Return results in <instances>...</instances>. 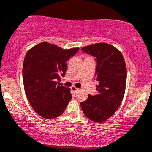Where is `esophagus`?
Wrapping results in <instances>:
<instances>
[{
  "label": "esophagus",
  "instance_id": "esophagus-1",
  "mask_svg": "<svg viewBox=\"0 0 152 152\" xmlns=\"http://www.w3.org/2000/svg\"><path fill=\"white\" fill-rule=\"evenodd\" d=\"M71 90H72L73 92H75V93H77V92H78V91H79V90H80L79 88H75V86L72 87Z\"/></svg>",
  "mask_w": 152,
  "mask_h": 152
}]
</instances>
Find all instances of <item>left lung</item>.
I'll use <instances>...</instances> for the list:
<instances>
[{"label": "left lung", "instance_id": "left-lung-1", "mask_svg": "<svg viewBox=\"0 0 152 152\" xmlns=\"http://www.w3.org/2000/svg\"><path fill=\"white\" fill-rule=\"evenodd\" d=\"M97 62L95 76L98 93L88 95L81 108L87 118L101 123L113 115L124 98L126 85V67L121 52L106 43H97L81 49Z\"/></svg>", "mask_w": 152, "mask_h": 152}]
</instances>
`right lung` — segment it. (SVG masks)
I'll use <instances>...</instances> for the list:
<instances>
[{
	"mask_svg": "<svg viewBox=\"0 0 152 152\" xmlns=\"http://www.w3.org/2000/svg\"><path fill=\"white\" fill-rule=\"evenodd\" d=\"M78 50L63 49L44 42L26 54L23 64L25 93L36 113L44 118L62 115L72 98L69 88L57 85V81L65 75L66 62Z\"/></svg>",
	"mask_w": 152,
	"mask_h": 152,
	"instance_id": "1",
	"label": "right lung"
}]
</instances>
